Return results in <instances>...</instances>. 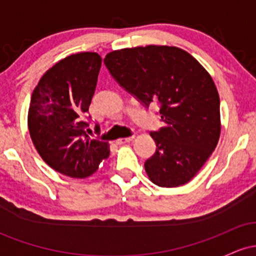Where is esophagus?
<instances>
[{
    "label": "esophagus",
    "mask_w": 256,
    "mask_h": 256,
    "mask_svg": "<svg viewBox=\"0 0 256 256\" xmlns=\"http://www.w3.org/2000/svg\"><path fill=\"white\" fill-rule=\"evenodd\" d=\"M132 140H134V136H131V137H125V138H118V140H116V144H125V143L131 142Z\"/></svg>",
    "instance_id": "obj_1"
}]
</instances>
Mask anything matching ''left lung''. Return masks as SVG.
I'll return each instance as SVG.
<instances>
[{"label":"left lung","mask_w":256,"mask_h":256,"mask_svg":"<svg viewBox=\"0 0 256 256\" xmlns=\"http://www.w3.org/2000/svg\"><path fill=\"white\" fill-rule=\"evenodd\" d=\"M104 64L146 107L160 104L164 126L150 132L156 150L144 162L149 179L162 188L192 180L212 155L222 131L219 94L210 73L183 49L154 44L113 50Z\"/></svg>","instance_id":"obj_1"}]
</instances>
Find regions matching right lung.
Masks as SVG:
<instances>
[{"label": "right lung", "instance_id": "obj_1", "mask_svg": "<svg viewBox=\"0 0 256 256\" xmlns=\"http://www.w3.org/2000/svg\"><path fill=\"white\" fill-rule=\"evenodd\" d=\"M101 64L98 52L70 55L44 73L32 92L28 114L32 142L44 162L67 177H89L110 156V144L91 140L84 122Z\"/></svg>", "mask_w": 256, "mask_h": 256}]
</instances>
